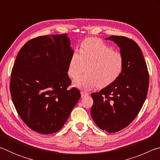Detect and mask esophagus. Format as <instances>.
Segmentation results:
<instances>
[{"mask_svg": "<svg viewBox=\"0 0 160 160\" xmlns=\"http://www.w3.org/2000/svg\"><path fill=\"white\" fill-rule=\"evenodd\" d=\"M88 94H89V93L87 92H83V91L81 92V97H85V96H88Z\"/></svg>", "mask_w": 160, "mask_h": 160, "instance_id": "obj_1", "label": "esophagus"}]
</instances>
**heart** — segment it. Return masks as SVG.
<instances>
[{
    "label": "heart",
    "mask_w": 160,
    "mask_h": 160,
    "mask_svg": "<svg viewBox=\"0 0 160 160\" xmlns=\"http://www.w3.org/2000/svg\"><path fill=\"white\" fill-rule=\"evenodd\" d=\"M124 63L122 53L101 39L88 38L80 44L79 51L75 50L70 56L68 73L76 78L86 69V73L75 80V86L85 90L97 85L104 88L118 79Z\"/></svg>",
    "instance_id": "heart-1"
}]
</instances>
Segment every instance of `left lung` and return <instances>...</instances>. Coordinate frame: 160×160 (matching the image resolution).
<instances>
[{
    "instance_id": "left-lung-1",
    "label": "left lung",
    "mask_w": 160,
    "mask_h": 160,
    "mask_svg": "<svg viewBox=\"0 0 160 160\" xmlns=\"http://www.w3.org/2000/svg\"><path fill=\"white\" fill-rule=\"evenodd\" d=\"M124 58L122 73L98 92L92 93L91 116L97 126L109 132L128 126L138 114L147 97L149 72L137 43L123 36H111Z\"/></svg>"
}]
</instances>
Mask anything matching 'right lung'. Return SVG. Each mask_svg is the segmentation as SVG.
Returning <instances> with one entry per match:
<instances>
[{
    "instance_id": "obj_1",
    "label": "right lung",
    "mask_w": 160,
    "mask_h": 160,
    "mask_svg": "<svg viewBox=\"0 0 160 160\" xmlns=\"http://www.w3.org/2000/svg\"><path fill=\"white\" fill-rule=\"evenodd\" d=\"M72 52L66 34L34 38L19 51L11 72L10 94L19 116L34 131H58L80 98L78 89H68Z\"/></svg>"
}]
</instances>
